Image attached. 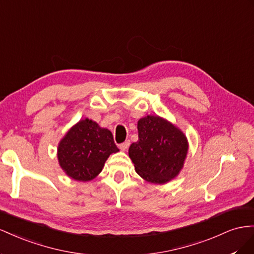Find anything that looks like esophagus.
Masks as SVG:
<instances>
[{
	"instance_id": "1",
	"label": "esophagus",
	"mask_w": 254,
	"mask_h": 254,
	"mask_svg": "<svg viewBox=\"0 0 254 254\" xmlns=\"http://www.w3.org/2000/svg\"><path fill=\"white\" fill-rule=\"evenodd\" d=\"M129 144H131V142H129V140H126L125 142H122V143L120 144L119 148H120V150H122V151H127V148L129 147Z\"/></svg>"
}]
</instances>
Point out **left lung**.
<instances>
[{
  "label": "left lung",
  "mask_w": 254,
  "mask_h": 254,
  "mask_svg": "<svg viewBox=\"0 0 254 254\" xmlns=\"http://www.w3.org/2000/svg\"><path fill=\"white\" fill-rule=\"evenodd\" d=\"M138 140L128 149L136 172L147 182L165 184L182 170L188 151L184 133L158 116L138 120Z\"/></svg>",
  "instance_id": "8db88e82"
}]
</instances>
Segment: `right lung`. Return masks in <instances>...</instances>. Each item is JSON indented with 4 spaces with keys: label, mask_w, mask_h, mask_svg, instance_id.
<instances>
[{
    "label": "right lung",
    "mask_w": 254,
    "mask_h": 254,
    "mask_svg": "<svg viewBox=\"0 0 254 254\" xmlns=\"http://www.w3.org/2000/svg\"><path fill=\"white\" fill-rule=\"evenodd\" d=\"M118 151L110 129L86 118L64 136L57 148V157L68 177L87 182L95 179L102 171L108 156Z\"/></svg>",
    "instance_id": "1"
}]
</instances>
